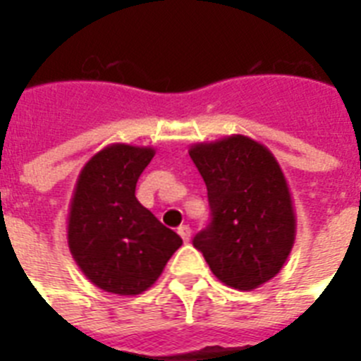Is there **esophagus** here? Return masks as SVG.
<instances>
[{
	"label": "esophagus",
	"mask_w": 361,
	"mask_h": 361,
	"mask_svg": "<svg viewBox=\"0 0 361 361\" xmlns=\"http://www.w3.org/2000/svg\"><path fill=\"white\" fill-rule=\"evenodd\" d=\"M178 234H180L181 240H183V241H189V240H191V226L181 225L180 228H178Z\"/></svg>",
	"instance_id": "obj_1"
}]
</instances>
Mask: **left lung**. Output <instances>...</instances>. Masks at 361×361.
I'll use <instances>...</instances> for the list:
<instances>
[{
  "instance_id": "1",
  "label": "left lung",
  "mask_w": 361,
  "mask_h": 361,
  "mask_svg": "<svg viewBox=\"0 0 361 361\" xmlns=\"http://www.w3.org/2000/svg\"><path fill=\"white\" fill-rule=\"evenodd\" d=\"M208 187L212 223L192 240L221 283L252 290L274 279L296 240L288 183L268 147L232 135L189 149Z\"/></svg>"
}]
</instances>
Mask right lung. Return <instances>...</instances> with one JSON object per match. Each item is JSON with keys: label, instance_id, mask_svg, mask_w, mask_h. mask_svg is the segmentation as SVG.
Returning a JSON list of instances; mask_svg holds the SVG:
<instances>
[{"label": "right lung", "instance_id": "1", "mask_svg": "<svg viewBox=\"0 0 361 361\" xmlns=\"http://www.w3.org/2000/svg\"><path fill=\"white\" fill-rule=\"evenodd\" d=\"M155 149L110 144L93 155L78 174L67 241L82 274L101 290L136 296L161 277L183 243L135 197Z\"/></svg>", "mask_w": 361, "mask_h": 361}]
</instances>
